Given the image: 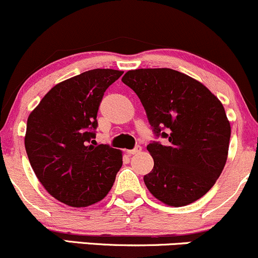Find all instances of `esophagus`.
Masks as SVG:
<instances>
[{"label":"esophagus","instance_id":"obj_1","mask_svg":"<svg viewBox=\"0 0 258 258\" xmlns=\"http://www.w3.org/2000/svg\"><path fill=\"white\" fill-rule=\"evenodd\" d=\"M141 151H142V148H141L140 146H137V147H135L134 149H130V151H127V154H130V155L138 154V153H140Z\"/></svg>","mask_w":258,"mask_h":258}]
</instances>
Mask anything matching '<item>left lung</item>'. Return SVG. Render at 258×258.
<instances>
[{
    "mask_svg": "<svg viewBox=\"0 0 258 258\" xmlns=\"http://www.w3.org/2000/svg\"><path fill=\"white\" fill-rule=\"evenodd\" d=\"M122 82L140 98L155 137L166 140L147 146L154 159L143 177L149 192L174 207L205 196L228 158L231 130L219 99L170 69L128 71Z\"/></svg>",
    "mask_w": 258,
    "mask_h": 258,
    "instance_id": "8db88e82",
    "label": "left lung"
}]
</instances>
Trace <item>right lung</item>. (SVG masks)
Here are the masks:
<instances>
[{
  "mask_svg": "<svg viewBox=\"0 0 258 258\" xmlns=\"http://www.w3.org/2000/svg\"><path fill=\"white\" fill-rule=\"evenodd\" d=\"M122 71L90 70L56 84L28 117L25 151L36 177L62 203L103 200L122 166V153L97 144L98 110Z\"/></svg>",
  "mask_w": 258,
  "mask_h": 258,
  "instance_id": "right-lung-1",
  "label": "right lung"
}]
</instances>
